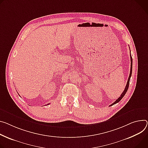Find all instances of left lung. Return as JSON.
<instances>
[{"mask_svg": "<svg viewBox=\"0 0 148 148\" xmlns=\"http://www.w3.org/2000/svg\"><path fill=\"white\" fill-rule=\"evenodd\" d=\"M130 61H131V65H130V74H129V78H128V80H127V84H126V86L125 87V88L123 91V92L122 93V95H120V96L110 106H112L118 102H119L122 99V98L124 97V96L125 95V94L126 93L127 91V89L129 88V82H130V77H131V75H132V56H131V54H130Z\"/></svg>", "mask_w": 148, "mask_h": 148, "instance_id": "1", "label": "left lung"}]
</instances>
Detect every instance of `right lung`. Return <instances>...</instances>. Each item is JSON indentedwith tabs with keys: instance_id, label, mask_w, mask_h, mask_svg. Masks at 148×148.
<instances>
[{
	"instance_id": "obj_1",
	"label": "right lung",
	"mask_w": 148,
	"mask_h": 148,
	"mask_svg": "<svg viewBox=\"0 0 148 148\" xmlns=\"http://www.w3.org/2000/svg\"><path fill=\"white\" fill-rule=\"evenodd\" d=\"M48 104H47V105H48Z\"/></svg>"
}]
</instances>
